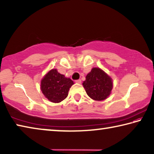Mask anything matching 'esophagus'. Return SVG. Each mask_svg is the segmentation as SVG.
Wrapping results in <instances>:
<instances>
[{"mask_svg": "<svg viewBox=\"0 0 154 154\" xmlns=\"http://www.w3.org/2000/svg\"><path fill=\"white\" fill-rule=\"evenodd\" d=\"M75 82H76V83H82V81H81V79L75 80Z\"/></svg>", "mask_w": 154, "mask_h": 154, "instance_id": "esophagus-1", "label": "esophagus"}]
</instances>
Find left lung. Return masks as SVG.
<instances>
[{"mask_svg":"<svg viewBox=\"0 0 154 154\" xmlns=\"http://www.w3.org/2000/svg\"><path fill=\"white\" fill-rule=\"evenodd\" d=\"M83 85L89 97L94 100L101 101L111 94L113 80L100 68L94 67L86 75Z\"/></svg>","mask_w":154,"mask_h":154,"instance_id":"8db88e82","label":"left lung"}]
</instances>
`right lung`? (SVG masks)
Returning <instances> with one entry per match:
<instances>
[{"instance_id":"1","label":"right lung","mask_w":154,"mask_h":154,"mask_svg":"<svg viewBox=\"0 0 154 154\" xmlns=\"http://www.w3.org/2000/svg\"><path fill=\"white\" fill-rule=\"evenodd\" d=\"M74 82L58 72L51 69L41 82V90L43 95L51 103H58L67 97L69 89Z\"/></svg>"}]
</instances>
